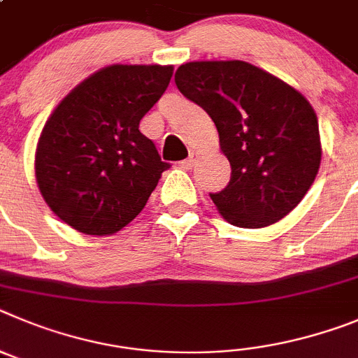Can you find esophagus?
<instances>
[{
    "instance_id": "34e87169",
    "label": "esophagus",
    "mask_w": 358,
    "mask_h": 358,
    "mask_svg": "<svg viewBox=\"0 0 358 358\" xmlns=\"http://www.w3.org/2000/svg\"><path fill=\"white\" fill-rule=\"evenodd\" d=\"M196 159H198V153H196V151H191V153H189V157H187V159L182 162V166L185 167V169H191V167L196 164Z\"/></svg>"
}]
</instances>
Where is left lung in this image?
I'll return each mask as SVG.
<instances>
[{
  "instance_id": "obj_1",
  "label": "left lung",
  "mask_w": 358,
  "mask_h": 358,
  "mask_svg": "<svg viewBox=\"0 0 358 358\" xmlns=\"http://www.w3.org/2000/svg\"><path fill=\"white\" fill-rule=\"evenodd\" d=\"M178 91L207 112L231 166L219 214L241 228H264L296 208L320 171V124L301 92L243 60L187 62Z\"/></svg>"
}]
</instances>
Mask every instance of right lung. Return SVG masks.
Listing matches in <instances>:
<instances>
[{
    "mask_svg": "<svg viewBox=\"0 0 358 358\" xmlns=\"http://www.w3.org/2000/svg\"><path fill=\"white\" fill-rule=\"evenodd\" d=\"M173 66H114L76 85L46 121L35 178L48 207L85 235L134 221L169 164L139 123L160 99Z\"/></svg>",
    "mask_w": 358,
    "mask_h": 358,
    "instance_id": "add662e5",
    "label": "right lung"
}]
</instances>
